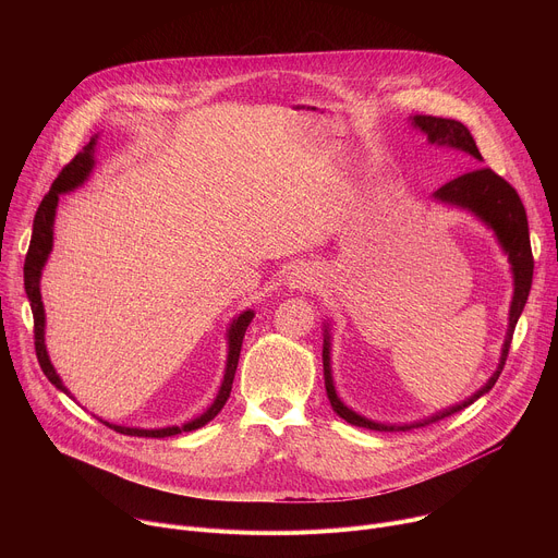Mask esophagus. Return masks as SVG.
Wrapping results in <instances>:
<instances>
[{
	"mask_svg": "<svg viewBox=\"0 0 558 558\" xmlns=\"http://www.w3.org/2000/svg\"><path fill=\"white\" fill-rule=\"evenodd\" d=\"M315 284H317V276H315V271L308 269V267H295V269H291L289 276H287V287H289L291 291H308V289H313Z\"/></svg>",
	"mask_w": 558,
	"mask_h": 558,
	"instance_id": "34e87169",
	"label": "esophagus"
}]
</instances>
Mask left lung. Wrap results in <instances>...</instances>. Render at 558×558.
<instances>
[{
  "mask_svg": "<svg viewBox=\"0 0 558 558\" xmlns=\"http://www.w3.org/2000/svg\"><path fill=\"white\" fill-rule=\"evenodd\" d=\"M411 125L420 132L426 134V141L430 145L437 147H450V149H459L470 154L476 161H484L480 147H476L470 130L454 119H441V117H426V114H415L411 117ZM433 198L437 203L457 207V209H465L472 216L480 218L488 229L495 231L497 241L504 250V254L508 256L510 269H512V282H514V293H512V302H510V315H508V331H506V340L501 347V357H499V366L497 371L490 375V379L472 392L468 400L448 407L430 417H424L420 422H411V424H384V422H373L360 413H355L353 409H349L336 390L333 384V371H331V333H329V323H325V344H323V364H325V386H327V395L329 402L333 407V411L349 424L360 426V428H368V430H411V428H420L433 422H439L444 417H450L459 411H463L465 407L474 404L480 400L482 395H486L495 381L499 379L504 364L508 360V351H510V342H512V333L514 327L521 317V311L527 302L530 295V287H532V271H534V260H532V250H530V231H527V216H525V207L517 194V190L504 181L499 174H495L490 168H480L472 170L468 174H461L457 179H452L450 183L441 185Z\"/></svg>",
  "mask_w": 558,
  "mask_h": 558,
  "instance_id": "1",
  "label": "left lung"
}]
</instances>
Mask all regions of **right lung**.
Masks as SVG:
<instances>
[{
    "label": "right lung",
    "mask_w": 558,
    "mask_h": 558,
    "mask_svg": "<svg viewBox=\"0 0 558 558\" xmlns=\"http://www.w3.org/2000/svg\"><path fill=\"white\" fill-rule=\"evenodd\" d=\"M97 141L99 134H95L90 138L88 145H84V149L78 151L72 161L59 172V177L54 179L50 192L44 196L37 214H35V222H33V238H31V247L26 254V263H24V287H26V295L31 300V308H33V320H35V351H37V360L39 366L44 371V375L50 379V384H54L59 390H63L65 395H70V390L63 386L61 377L57 375L48 351H46V311H44V302H41V271L48 263V256L52 252V235H54V214H57V205H59V196L74 192L76 187H82L95 168V149H97ZM254 311L247 308L238 317H233L229 329H227V362H225V375L220 381V388L214 397L211 407L185 422L183 426H166V428H134V426H119V424H110L106 420H101L108 428L121 433V435H130V437H154V439H163V437H172L179 433H190L196 428H203L207 422H211L225 407V402L229 400L231 392V384H233V375H235V366H238V357H241V349H243V338L245 331L250 327V323L254 320ZM72 397V395H70ZM74 400V397H72Z\"/></svg>",
    "instance_id": "1"
}]
</instances>
